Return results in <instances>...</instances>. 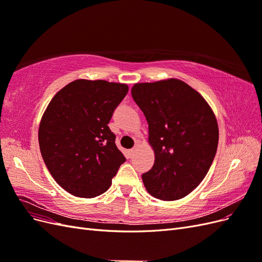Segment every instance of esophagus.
Instances as JSON below:
<instances>
[{
	"instance_id": "obj_1",
	"label": "esophagus",
	"mask_w": 262,
	"mask_h": 262,
	"mask_svg": "<svg viewBox=\"0 0 262 262\" xmlns=\"http://www.w3.org/2000/svg\"><path fill=\"white\" fill-rule=\"evenodd\" d=\"M136 150H137V148H136V147H133V148H131V149L129 150V153H130V156H133V155H134V153H136Z\"/></svg>"
}]
</instances>
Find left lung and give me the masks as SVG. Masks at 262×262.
<instances>
[{
	"label": "left lung",
	"mask_w": 262,
	"mask_h": 262,
	"mask_svg": "<svg viewBox=\"0 0 262 262\" xmlns=\"http://www.w3.org/2000/svg\"><path fill=\"white\" fill-rule=\"evenodd\" d=\"M131 94L155 153L153 167L142 175L144 187L157 199H181L200 185L215 157L216 118L199 93L176 78L134 84Z\"/></svg>",
	"instance_id": "obj_1"
}]
</instances>
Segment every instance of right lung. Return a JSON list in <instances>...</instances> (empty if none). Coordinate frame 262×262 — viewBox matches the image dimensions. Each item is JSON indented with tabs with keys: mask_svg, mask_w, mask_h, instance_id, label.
<instances>
[{
	"mask_svg": "<svg viewBox=\"0 0 262 262\" xmlns=\"http://www.w3.org/2000/svg\"><path fill=\"white\" fill-rule=\"evenodd\" d=\"M128 85L76 80L54 95L41 118L38 140L47 168L71 194L106 192L125 162L108 123Z\"/></svg>",
	"mask_w": 262,
	"mask_h": 262,
	"instance_id": "add662e5",
	"label": "right lung"
}]
</instances>
